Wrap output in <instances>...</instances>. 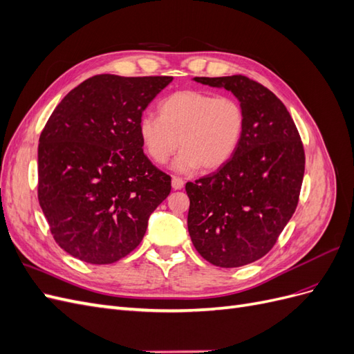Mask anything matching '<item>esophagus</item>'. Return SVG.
I'll use <instances>...</instances> for the list:
<instances>
[{"label": "esophagus", "instance_id": "obj_1", "mask_svg": "<svg viewBox=\"0 0 354 354\" xmlns=\"http://www.w3.org/2000/svg\"><path fill=\"white\" fill-rule=\"evenodd\" d=\"M171 186H173L174 190H180L181 187L185 186V181L181 180L180 177H173V180H171Z\"/></svg>", "mask_w": 354, "mask_h": 354}]
</instances>
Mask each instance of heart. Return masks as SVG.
Here are the masks:
<instances>
[{
	"label": "heart",
	"mask_w": 354,
	"mask_h": 354,
	"mask_svg": "<svg viewBox=\"0 0 354 354\" xmlns=\"http://www.w3.org/2000/svg\"><path fill=\"white\" fill-rule=\"evenodd\" d=\"M158 115L140 118L138 136L156 164H165L180 145L173 162L178 173L199 165L208 171L220 168L236 152L245 130V112L238 100L198 90L169 94L159 102Z\"/></svg>",
	"instance_id": "heart-1"
}]
</instances>
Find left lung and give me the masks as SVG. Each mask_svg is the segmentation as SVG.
I'll return each instance as SVG.
<instances>
[{
  "mask_svg": "<svg viewBox=\"0 0 354 354\" xmlns=\"http://www.w3.org/2000/svg\"><path fill=\"white\" fill-rule=\"evenodd\" d=\"M194 81L230 91L245 130L226 164L186 183L189 234L211 264L241 267L269 252L291 220L304 177L303 143L283 103L261 84L242 75Z\"/></svg>",
  "mask_w": 354,
  "mask_h": 354,
  "instance_id": "obj_1",
  "label": "left lung"
}]
</instances>
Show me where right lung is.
Returning a JSON list of instances; mask_svg holds the SVG:
<instances>
[{
	"label": "right lung",
	"mask_w": 354,
	"mask_h": 354,
	"mask_svg": "<svg viewBox=\"0 0 354 354\" xmlns=\"http://www.w3.org/2000/svg\"><path fill=\"white\" fill-rule=\"evenodd\" d=\"M171 77L103 73L69 91L41 133L38 199L62 250L111 264L142 242L171 177L143 152L138 122Z\"/></svg>",
	"instance_id": "right-lung-1"
}]
</instances>
